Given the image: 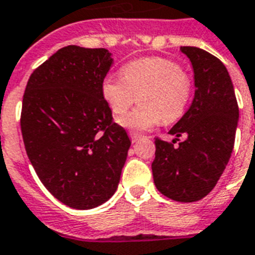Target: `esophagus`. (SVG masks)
I'll return each mask as SVG.
<instances>
[{
	"mask_svg": "<svg viewBox=\"0 0 255 255\" xmlns=\"http://www.w3.org/2000/svg\"><path fill=\"white\" fill-rule=\"evenodd\" d=\"M129 136H131L132 141H137V140H140L141 137H143V136L140 135V133H137V132H133V131L129 132Z\"/></svg>",
	"mask_w": 255,
	"mask_h": 255,
	"instance_id": "1",
	"label": "esophagus"
}]
</instances>
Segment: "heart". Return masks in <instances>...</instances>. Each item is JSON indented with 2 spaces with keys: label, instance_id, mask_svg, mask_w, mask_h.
Here are the masks:
<instances>
[{
  "label": "heart",
  "instance_id": "heart-1",
  "mask_svg": "<svg viewBox=\"0 0 255 255\" xmlns=\"http://www.w3.org/2000/svg\"><path fill=\"white\" fill-rule=\"evenodd\" d=\"M100 90L115 115L127 112L139 95L141 106L120 118L119 124L135 131H148L163 120L173 123L185 114L193 85L178 63L167 58L147 57L123 66L122 75H106Z\"/></svg>",
  "mask_w": 255,
  "mask_h": 255
}]
</instances>
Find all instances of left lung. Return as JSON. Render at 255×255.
<instances>
[{"instance_id": "obj_1", "label": "left lung", "mask_w": 255, "mask_h": 255, "mask_svg": "<svg viewBox=\"0 0 255 255\" xmlns=\"http://www.w3.org/2000/svg\"><path fill=\"white\" fill-rule=\"evenodd\" d=\"M193 67L194 98L170 128L172 143L156 139L152 173L160 193L174 201H198L210 193L233 152L238 111L228 70L218 58L193 46H181ZM180 135L186 140L177 147Z\"/></svg>"}]
</instances>
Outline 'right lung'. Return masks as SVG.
<instances>
[{"label": "right lung", "instance_id": "right-lung-1", "mask_svg": "<svg viewBox=\"0 0 255 255\" xmlns=\"http://www.w3.org/2000/svg\"><path fill=\"white\" fill-rule=\"evenodd\" d=\"M112 62L106 49L66 46L34 70L23 94L27 157L46 189L74 209L114 196L131 147L100 90Z\"/></svg>", "mask_w": 255, "mask_h": 255}]
</instances>
